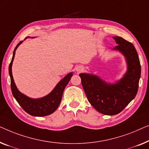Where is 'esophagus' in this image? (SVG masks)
Wrapping results in <instances>:
<instances>
[{"label": "esophagus", "instance_id": "1", "mask_svg": "<svg viewBox=\"0 0 149 149\" xmlns=\"http://www.w3.org/2000/svg\"><path fill=\"white\" fill-rule=\"evenodd\" d=\"M82 70H83V68H81V67H79V68H77V70H76L77 72H78V73L81 72V71H82Z\"/></svg>", "mask_w": 149, "mask_h": 149}]
</instances>
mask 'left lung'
Instances as JSON below:
<instances>
[{
	"label": "left lung",
	"instance_id": "1",
	"mask_svg": "<svg viewBox=\"0 0 149 149\" xmlns=\"http://www.w3.org/2000/svg\"><path fill=\"white\" fill-rule=\"evenodd\" d=\"M117 46L112 50L124 56L127 71L116 83H107L98 75L79 74L87 98L102 114L113 116L120 113L136 95L141 74L140 60L135 47L121 37H113Z\"/></svg>",
	"mask_w": 149,
	"mask_h": 149
}]
</instances>
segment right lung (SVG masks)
<instances>
[{"mask_svg": "<svg viewBox=\"0 0 149 149\" xmlns=\"http://www.w3.org/2000/svg\"><path fill=\"white\" fill-rule=\"evenodd\" d=\"M27 38L30 37H26L25 40ZM23 41H21L15 48L11 61L10 63L9 67V75L10 77H11L12 94L18 103L19 104V105L23 108V109L26 113H28V114L36 117L49 116V115L53 113V112L55 111L58 105H59L65 88L68 85L71 77H72L73 72L69 73L61 80L58 81V83L54 88L53 91L47 96L39 98H32L24 95L17 88L12 74V65L13 62L15 54V51L17 47Z\"/></svg>", "mask_w": 149, "mask_h": 149, "instance_id": "1", "label": "right lung"}]
</instances>
